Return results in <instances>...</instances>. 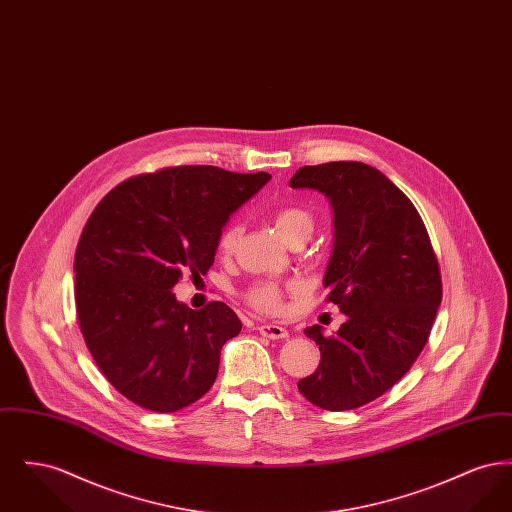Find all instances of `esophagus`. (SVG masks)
<instances>
[{"label": "esophagus", "mask_w": 512, "mask_h": 512, "mask_svg": "<svg viewBox=\"0 0 512 512\" xmlns=\"http://www.w3.org/2000/svg\"><path fill=\"white\" fill-rule=\"evenodd\" d=\"M257 330L261 336L270 338V340H286L288 338V330L278 324H261Z\"/></svg>", "instance_id": "34e87169"}]
</instances>
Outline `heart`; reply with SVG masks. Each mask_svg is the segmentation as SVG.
I'll return each instance as SVG.
<instances>
[{
	"label": "heart",
	"mask_w": 512,
	"mask_h": 512,
	"mask_svg": "<svg viewBox=\"0 0 512 512\" xmlns=\"http://www.w3.org/2000/svg\"><path fill=\"white\" fill-rule=\"evenodd\" d=\"M274 226L280 232V236L286 242H295V240H309V236L313 234L315 228V217L309 209L299 207V205H288L282 207L274 213ZM240 224L230 222L222 232H220L219 247L220 253H232L234 247L238 244L240 238ZM282 297H284V290L282 286H278L276 282H257L253 284L247 292H245V299L251 307H255L257 311L263 313H276L282 309Z\"/></svg>",
	"instance_id": "heart-1"
}]
</instances>
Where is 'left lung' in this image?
I'll return each instance as SVG.
<instances>
[{
    "instance_id": "obj_1",
    "label": "left lung",
    "mask_w": 512,
    "mask_h": 512,
    "mask_svg": "<svg viewBox=\"0 0 512 512\" xmlns=\"http://www.w3.org/2000/svg\"><path fill=\"white\" fill-rule=\"evenodd\" d=\"M290 186L318 190L332 203L324 288L347 315L336 336L318 324L305 330L320 363L297 388L320 409H357L395 386L424 349L441 303L438 259L411 199L370 165L301 167Z\"/></svg>"
}]
</instances>
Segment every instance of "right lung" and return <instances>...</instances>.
I'll return each instance as SVG.
<instances>
[{"instance_id": "1", "label": "right lung", "mask_w": 512, "mask_h": 512, "mask_svg": "<svg viewBox=\"0 0 512 512\" xmlns=\"http://www.w3.org/2000/svg\"><path fill=\"white\" fill-rule=\"evenodd\" d=\"M268 180L171 167L124 180L90 215L74 255L76 317L99 370L132 403L174 413L211 390L242 322L220 301L194 311L171 290L184 272L207 274L222 226Z\"/></svg>"}]
</instances>
